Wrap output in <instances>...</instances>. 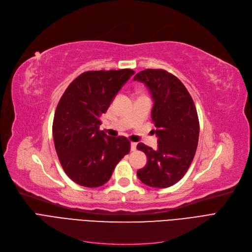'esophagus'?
I'll list each match as a JSON object with an SVG mask.
<instances>
[{
    "instance_id": "34e87169",
    "label": "esophagus",
    "mask_w": 252,
    "mask_h": 252,
    "mask_svg": "<svg viewBox=\"0 0 252 252\" xmlns=\"http://www.w3.org/2000/svg\"><path fill=\"white\" fill-rule=\"evenodd\" d=\"M136 143H133V142H131V151H135L136 150Z\"/></svg>"
}]
</instances>
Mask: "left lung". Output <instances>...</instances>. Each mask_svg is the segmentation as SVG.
Instances as JSON below:
<instances>
[{
    "instance_id": "obj_1",
    "label": "left lung",
    "mask_w": 252,
    "mask_h": 252,
    "mask_svg": "<svg viewBox=\"0 0 252 252\" xmlns=\"http://www.w3.org/2000/svg\"><path fill=\"white\" fill-rule=\"evenodd\" d=\"M134 81L144 83L153 99L151 118L158 148L138 143L136 148L147 155L146 167L137 171L143 184L163 189L185 176L196 153L199 120L194 101L177 77L164 70L147 68Z\"/></svg>"
}]
</instances>
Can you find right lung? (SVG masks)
<instances>
[{"label": "right lung", "mask_w": 252, "mask_h": 252, "mask_svg": "<svg viewBox=\"0 0 252 252\" xmlns=\"http://www.w3.org/2000/svg\"><path fill=\"white\" fill-rule=\"evenodd\" d=\"M134 71H89L78 76L60 98L53 137L60 163L77 185L98 188L109 180L118 162L130 151L125 136L101 131L100 117Z\"/></svg>", "instance_id": "add662e5"}]
</instances>
